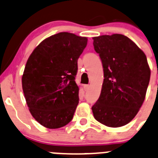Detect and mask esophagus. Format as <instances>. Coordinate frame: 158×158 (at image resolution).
I'll list each match as a JSON object with an SVG mask.
<instances>
[{
	"instance_id": "1",
	"label": "esophagus",
	"mask_w": 158,
	"mask_h": 158,
	"mask_svg": "<svg viewBox=\"0 0 158 158\" xmlns=\"http://www.w3.org/2000/svg\"><path fill=\"white\" fill-rule=\"evenodd\" d=\"M83 88H84V90H85V91H88L89 89V85H84Z\"/></svg>"
}]
</instances>
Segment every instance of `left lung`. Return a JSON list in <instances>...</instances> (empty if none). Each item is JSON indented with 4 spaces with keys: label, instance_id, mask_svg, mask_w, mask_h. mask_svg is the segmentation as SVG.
Wrapping results in <instances>:
<instances>
[{
    "label": "left lung",
    "instance_id": "1",
    "mask_svg": "<svg viewBox=\"0 0 158 158\" xmlns=\"http://www.w3.org/2000/svg\"><path fill=\"white\" fill-rule=\"evenodd\" d=\"M93 46L103 67L100 96L92 106L93 116L110 127L124 126L141 107L151 77L144 52L120 34L94 37Z\"/></svg>",
    "mask_w": 158,
    "mask_h": 158
}]
</instances>
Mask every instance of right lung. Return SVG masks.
I'll return each instance as SVG.
<instances>
[{"mask_svg":"<svg viewBox=\"0 0 158 158\" xmlns=\"http://www.w3.org/2000/svg\"><path fill=\"white\" fill-rule=\"evenodd\" d=\"M87 38L60 32L45 38L26 63L22 89L31 114L43 127L57 129L73 120L79 103L78 59Z\"/></svg>","mask_w":158,"mask_h":158,"instance_id":"add662e5","label":"right lung"}]
</instances>
